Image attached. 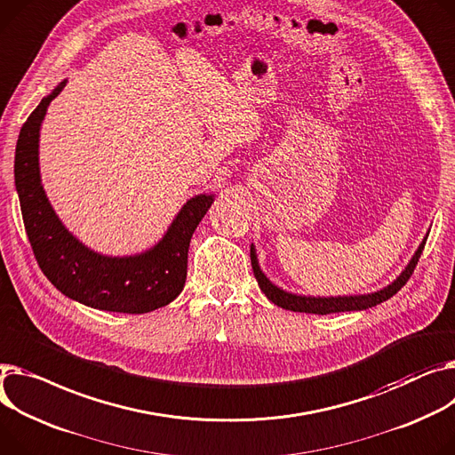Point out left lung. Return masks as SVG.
Segmentation results:
<instances>
[{
  "mask_svg": "<svg viewBox=\"0 0 455 455\" xmlns=\"http://www.w3.org/2000/svg\"><path fill=\"white\" fill-rule=\"evenodd\" d=\"M425 245H427V237L422 239V243L419 245L417 252L413 254V258L410 259V263L406 265V268L401 272V276L395 282L389 283L387 287H384L377 292L358 294V296H331V298L298 296V294L287 292V291L276 287L272 282H268V278L263 275L259 265H258L254 245H251V261H252V270H254V276L258 280V285L263 291V294L272 301V304L278 306V307H283L287 311H294V313L329 315V313H344V311H364V309H370V307H375V306L382 304V301L389 299L393 294H397L406 285L410 276L413 275L415 265H417Z\"/></svg>",
  "mask_w": 455,
  "mask_h": 455,
  "instance_id": "obj_1",
  "label": "left lung"
}]
</instances>
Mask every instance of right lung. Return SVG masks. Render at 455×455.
Here are the masks:
<instances>
[{
  "label": "right lung",
  "mask_w": 455,
  "mask_h": 455,
  "mask_svg": "<svg viewBox=\"0 0 455 455\" xmlns=\"http://www.w3.org/2000/svg\"><path fill=\"white\" fill-rule=\"evenodd\" d=\"M64 85L66 80L28 115L16 144L14 180L35 258L60 292L87 307L130 315L164 307L185 287L190 239L214 196L201 194L187 201L164 237L142 254L109 258L82 245L54 214L38 164L42 120Z\"/></svg>",
  "instance_id": "obj_1"
}]
</instances>
